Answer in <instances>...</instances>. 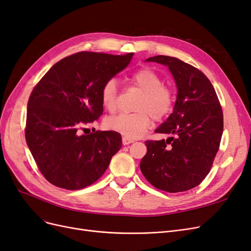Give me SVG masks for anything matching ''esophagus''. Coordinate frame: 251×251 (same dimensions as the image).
I'll return each instance as SVG.
<instances>
[{
  "label": "esophagus",
  "mask_w": 251,
  "mask_h": 251,
  "mask_svg": "<svg viewBox=\"0 0 251 251\" xmlns=\"http://www.w3.org/2000/svg\"><path fill=\"white\" fill-rule=\"evenodd\" d=\"M133 142H134V140H133V139L126 138V137H123V144H124V146H127V144L133 143Z\"/></svg>",
  "instance_id": "1"
}]
</instances>
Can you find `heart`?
<instances>
[{
    "label": "heart",
    "instance_id": "heart-1",
    "mask_svg": "<svg viewBox=\"0 0 251 251\" xmlns=\"http://www.w3.org/2000/svg\"><path fill=\"white\" fill-rule=\"evenodd\" d=\"M131 81L143 91L137 107L140 112L118 114L108 118L105 125L110 130L133 139L140 137L148 130L153 117L160 120L173 111L175 92L172 88L162 85L163 80L160 75L151 68H142L133 73ZM100 100L108 111L116 110L118 102L116 79L111 78L103 83L100 90Z\"/></svg>",
    "mask_w": 251,
    "mask_h": 251
}]
</instances>
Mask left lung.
I'll list each match as a JSON object with an SVG mask.
<instances>
[{
    "instance_id": "obj_1",
    "label": "left lung",
    "mask_w": 251,
    "mask_h": 251,
    "mask_svg": "<svg viewBox=\"0 0 251 251\" xmlns=\"http://www.w3.org/2000/svg\"><path fill=\"white\" fill-rule=\"evenodd\" d=\"M147 62L168 66L178 90L174 111L156 133L166 140H148L140 170L150 183L169 193L198 186L207 176L221 142L223 112L205 74L179 58L157 55Z\"/></svg>"
}]
</instances>
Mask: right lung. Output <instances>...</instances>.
I'll return each instance as SVG.
<instances>
[{
  "label": "right lung",
  "mask_w": 251,
  "mask_h": 251,
  "mask_svg": "<svg viewBox=\"0 0 251 251\" xmlns=\"http://www.w3.org/2000/svg\"><path fill=\"white\" fill-rule=\"evenodd\" d=\"M133 55L77 52L53 65L32 90L25 137L37 168L51 184L76 191L93 184L108 169L123 144L121 135L81 131L102 115L101 87Z\"/></svg>",
  "instance_id": "right-lung-1"
}]
</instances>
